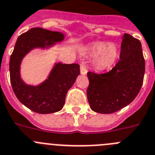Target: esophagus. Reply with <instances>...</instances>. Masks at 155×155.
Here are the masks:
<instances>
[{"mask_svg": "<svg viewBox=\"0 0 155 155\" xmlns=\"http://www.w3.org/2000/svg\"><path fill=\"white\" fill-rule=\"evenodd\" d=\"M80 73L82 75H86L87 73V68L84 63L80 64Z\"/></svg>", "mask_w": 155, "mask_h": 155, "instance_id": "esophagus-1", "label": "esophagus"}]
</instances>
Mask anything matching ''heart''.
Instances as JSON below:
<instances>
[{"label":"heart","instance_id":"heart-1","mask_svg":"<svg viewBox=\"0 0 155 155\" xmlns=\"http://www.w3.org/2000/svg\"><path fill=\"white\" fill-rule=\"evenodd\" d=\"M90 53L96 58V64L101 69H105L112 66L118 56V48L115 45L108 44L103 42H96L91 45Z\"/></svg>","mask_w":155,"mask_h":155}]
</instances>
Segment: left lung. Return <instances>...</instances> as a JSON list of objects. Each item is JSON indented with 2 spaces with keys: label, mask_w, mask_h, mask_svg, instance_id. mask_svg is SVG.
<instances>
[{
  "label": "left lung",
  "mask_w": 155,
  "mask_h": 155,
  "mask_svg": "<svg viewBox=\"0 0 155 155\" xmlns=\"http://www.w3.org/2000/svg\"><path fill=\"white\" fill-rule=\"evenodd\" d=\"M119 59L108 73H87L89 85L86 93L94 112H117L131 103L140 92L145 70L141 42L130 34H124Z\"/></svg>",
  "instance_id": "1"
}]
</instances>
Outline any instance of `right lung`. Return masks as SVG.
I'll return each instance as SVG.
<instances>
[{
    "label": "right lung",
    "mask_w": 155,
    "mask_h": 155,
    "mask_svg": "<svg viewBox=\"0 0 155 155\" xmlns=\"http://www.w3.org/2000/svg\"><path fill=\"white\" fill-rule=\"evenodd\" d=\"M64 35L40 27H34L17 38L10 59V78L18 100L33 112L50 114L60 111L65 104L68 90L80 73L79 65L56 63L48 78L38 86L27 85L21 77L23 58L35 48H48L61 42Z\"/></svg>",
    "instance_id": "add662e5"
}]
</instances>
